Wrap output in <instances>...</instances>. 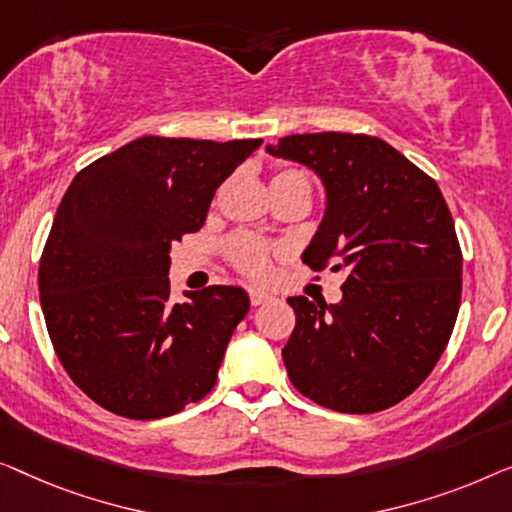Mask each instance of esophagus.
<instances>
[{
  "instance_id": "34e87169",
  "label": "esophagus",
  "mask_w": 512,
  "mask_h": 512,
  "mask_svg": "<svg viewBox=\"0 0 512 512\" xmlns=\"http://www.w3.org/2000/svg\"><path fill=\"white\" fill-rule=\"evenodd\" d=\"M248 292H250V304H253V306H262V304H266V301L273 299V294L264 292V290H257V287H250Z\"/></svg>"
}]
</instances>
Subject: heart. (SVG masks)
Instances as JSON below:
<instances>
[{"label": "heart", "mask_w": 512, "mask_h": 512, "mask_svg": "<svg viewBox=\"0 0 512 512\" xmlns=\"http://www.w3.org/2000/svg\"><path fill=\"white\" fill-rule=\"evenodd\" d=\"M285 178H304L299 171H280L273 181H285ZM232 262L250 278H266L271 273V248L255 236H236L229 246Z\"/></svg>", "instance_id": "obj_1"}]
</instances>
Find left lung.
<instances>
[{
	"instance_id": "8db88e82",
	"label": "left lung",
	"mask_w": 512,
	"mask_h": 512,
	"mask_svg": "<svg viewBox=\"0 0 512 512\" xmlns=\"http://www.w3.org/2000/svg\"><path fill=\"white\" fill-rule=\"evenodd\" d=\"M266 153L325 187V215L301 259L343 271L338 304L290 297L283 348L292 385L338 413H378L422 385L450 341L462 250L436 181L376 136L292 134Z\"/></svg>"
}]
</instances>
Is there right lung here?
<instances>
[{"instance_id": "add662e5", "label": "right lung", "mask_w": 512, "mask_h": 512, "mask_svg": "<svg viewBox=\"0 0 512 512\" xmlns=\"http://www.w3.org/2000/svg\"><path fill=\"white\" fill-rule=\"evenodd\" d=\"M262 139L143 136L76 174L39 264L53 348L115 415L157 420L213 390L248 292L211 285L171 301V243L204 227L220 183Z\"/></svg>"}]
</instances>
